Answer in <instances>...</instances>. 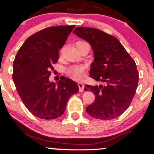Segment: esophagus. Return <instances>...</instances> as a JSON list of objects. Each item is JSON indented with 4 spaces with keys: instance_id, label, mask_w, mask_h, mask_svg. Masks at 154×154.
I'll return each mask as SVG.
<instances>
[{
    "instance_id": "esophagus-1",
    "label": "esophagus",
    "mask_w": 154,
    "mask_h": 154,
    "mask_svg": "<svg viewBox=\"0 0 154 154\" xmlns=\"http://www.w3.org/2000/svg\"><path fill=\"white\" fill-rule=\"evenodd\" d=\"M78 86L79 88V92H82L84 90V88H85V85L82 82H79L78 83Z\"/></svg>"
}]
</instances>
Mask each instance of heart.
Here are the masks:
<instances>
[{"label": "heart", "mask_w": 154, "mask_h": 154, "mask_svg": "<svg viewBox=\"0 0 154 154\" xmlns=\"http://www.w3.org/2000/svg\"><path fill=\"white\" fill-rule=\"evenodd\" d=\"M88 44L87 42H83V41H79L75 43V46L82 45V44ZM66 75H68L69 78H71L72 79L75 81H79L82 80L85 76V67L83 66H79V65H75L72 66L69 68H68L66 69Z\"/></svg>", "instance_id": "obj_1"}]
</instances>
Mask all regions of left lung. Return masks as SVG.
Masks as SVG:
<instances>
[{"label": "left lung", "mask_w": 154, "mask_h": 154, "mask_svg": "<svg viewBox=\"0 0 154 154\" xmlns=\"http://www.w3.org/2000/svg\"><path fill=\"white\" fill-rule=\"evenodd\" d=\"M78 37L91 45L94 61L90 76L105 85H85V91H91L95 101L86 107L90 116L101 120L117 118L128 109L136 93L139 73L134 60L114 36L100 29L76 27Z\"/></svg>", "instance_id": "8db88e82"}]
</instances>
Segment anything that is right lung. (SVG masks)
<instances>
[{
    "mask_svg": "<svg viewBox=\"0 0 154 154\" xmlns=\"http://www.w3.org/2000/svg\"><path fill=\"white\" fill-rule=\"evenodd\" d=\"M75 26L47 27L28 38L13 62V79L25 107L42 119L61 116L66 102L79 91L76 82L64 76L55 84L49 77L58 60V50Z\"/></svg>",
    "mask_w": 154,
    "mask_h": 154,
    "instance_id": "add662e5",
    "label": "right lung"
}]
</instances>
